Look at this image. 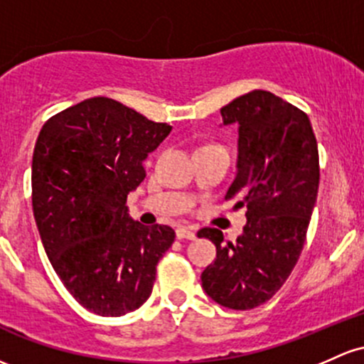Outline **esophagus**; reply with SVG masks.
Instances as JSON below:
<instances>
[{
  "label": "esophagus",
  "instance_id": "34e87169",
  "mask_svg": "<svg viewBox=\"0 0 364 364\" xmlns=\"http://www.w3.org/2000/svg\"><path fill=\"white\" fill-rule=\"evenodd\" d=\"M176 237H178L179 240H195V237H197V235H195L191 230H188V228L179 226L178 230H176Z\"/></svg>",
  "mask_w": 364,
  "mask_h": 364
}]
</instances>
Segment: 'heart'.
Wrapping results in <instances>:
<instances>
[{"label":"heart","mask_w":364,"mask_h":364,"mask_svg":"<svg viewBox=\"0 0 364 364\" xmlns=\"http://www.w3.org/2000/svg\"><path fill=\"white\" fill-rule=\"evenodd\" d=\"M209 146H213V145H209ZM202 149H205V146H202Z\"/></svg>","instance_id":"heart-1"}]
</instances>
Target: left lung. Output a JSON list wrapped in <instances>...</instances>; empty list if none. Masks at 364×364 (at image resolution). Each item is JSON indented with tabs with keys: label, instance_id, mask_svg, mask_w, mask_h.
Returning <instances> with one entry per match:
<instances>
[{
	"label": "left lung",
	"instance_id": "8db88e82",
	"mask_svg": "<svg viewBox=\"0 0 364 364\" xmlns=\"http://www.w3.org/2000/svg\"><path fill=\"white\" fill-rule=\"evenodd\" d=\"M223 126H238L237 176L226 198L247 209L237 243L203 228L215 245L202 289L219 306L247 311L264 304L290 277L304 247L319 185L318 143L309 117L269 91L255 90L221 109Z\"/></svg>",
	"mask_w": 364,
	"mask_h": 364
}]
</instances>
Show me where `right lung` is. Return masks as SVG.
Returning a JSON list of instances; mask_svg holds the SVG:
<instances>
[{
	"label": "right lung",
	"instance_id": "add662e5",
	"mask_svg": "<svg viewBox=\"0 0 364 364\" xmlns=\"http://www.w3.org/2000/svg\"><path fill=\"white\" fill-rule=\"evenodd\" d=\"M169 124L112 98L53 115L33 155V210L48 259L72 297L100 316H122L150 297L174 230L143 226L126 200Z\"/></svg>",
	"mask_w": 364,
	"mask_h": 364
}]
</instances>
